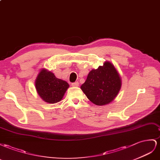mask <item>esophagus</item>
Instances as JSON below:
<instances>
[{"mask_svg": "<svg viewBox=\"0 0 160 160\" xmlns=\"http://www.w3.org/2000/svg\"><path fill=\"white\" fill-rule=\"evenodd\" d=\"M72 86H74V87H78V86H79L78 82H76L72 83Z\"/></svg>", "mask_w": 160, "mask_h": 160, "instance_id": "1", "label": "esophagus"}]
</instances>
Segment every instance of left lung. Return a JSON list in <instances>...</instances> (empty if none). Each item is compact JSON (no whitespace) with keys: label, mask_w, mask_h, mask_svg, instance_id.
Segmentation results:
<instances>
[{"label":"left lung","mask_w":160,"mask_h":160,"mask_svg":"<svg viewBox=\"0 0 160 160\" xmlns=\"http://www.w3.org/2000/svg\"><path fill=\"white\" fill-rule=\"evenodd\" d=\"M121 76L112 63L108 61L88 74L80 88L91 102L104 106L112 102L121 90Z\"/></svg>","instance_id":"obj_1"}]
</instances>
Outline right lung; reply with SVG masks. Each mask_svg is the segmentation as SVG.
Wrapping results in <instances>:
<instances>
[{
    "label": "right lung",
    "instance_id": "add662e5",
    "mask_svg": "<svg viewBox=\"0 0 160 160\" xmlns=\"http://www.w3.org/2000/svg\"><path fill=\"white\" fill-rule=\"evenodd\" d=\"M35 85L40 98L50 104L57 103L62 100L70 86L67 82L58 78L53 73L45 68L39 71Z\"/></svg>",
    "mask_w": 160,
    "mask_h": 160
}]
</instances>
